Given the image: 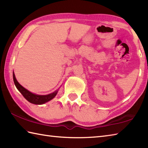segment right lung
Returning <instances> with one entry per match:
<instances>
[{
    "mask_svg": "<svg viewBox=\"0 0 148 148\" xmlns=\"http://www.w3.org/2000/svg\"><path fill=\"white\" fill-rule=\"evenodd\" d=\"M13 80L14 83L16 87L17 88V89L20 91V92L22 94L25 98L28 101L30 102V103H34V104H42L47 102L49 101L51 99H53L56 96V93H57V91H55V92L52 93H50L49 95H36V94H34L30 92L29 91H28L27 89L25 88L22 86L21 84L19 83L16 79L15 77V75L13 72Z\"/></svg>",
    "mask_w": 148,
    "mask_h": 148,
    "instance_id": "right-lung-1",
    "label": "right lung"
}]
</instances>
